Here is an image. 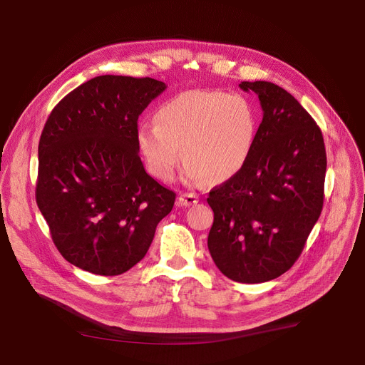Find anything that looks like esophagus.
<instances>
[{
    "mask_svg": "<svg viewBox=\"0 0 365 365\" xmlns=\"http://www.w3.org/2000/svg\"><path fill=\"white\" fill-rule=\"evenodd\" d=\"M197 201H200V196H197L196 193H181L178 197V202L184 207H190V205L196 204Z\"/></svg>",
    "mask_w": 365,
    "mask_h": 365,
    "instance_id": "esophagus-1",
    "label": "esophagus"
}]
</instances>
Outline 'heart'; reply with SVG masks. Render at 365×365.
Returning a JSON list of instances; mask_svg holds the SVG:
<instances>
[{"mask_svg": "<svg viewBox=\"0 0 365 365\" xmlns=\"http://www.w3.org/2000/svg\"><path fill=\"white\" fill-rule=\"evenodd\" d=\"M256 132V111L242 94L189 90L158 108L155 125H140L137 145L161 181L173 178L182 153L187 180L219 184L247 164Z\"/></svg>", "mask_w": 365, "mask_h": 365, "instance_id": "1", "label": "heart"}]
</instances>
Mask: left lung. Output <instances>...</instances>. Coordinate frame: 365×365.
<instances>
[{
    "mask_svg": "<svg viewBox=\"0 0 365 365\" xmlns=\"http://www.w3.org/2000/svg\"><path fill=\"white\" fill-rule=\"evenodd\" d=\"M259 96L262 123L247 164L210 190L215 219L208 251L239 283H263L300 257L323 210L326 149L322 129L282 86L242 82Z\"/></svg>",
    "mask_w": 365,
    "mask_h": 365,
    "instance_id": "8db88e82",
    "label": "left lung"
}]
</instances>
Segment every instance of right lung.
I'll return each instance as SVG.
<instances>
[{"mask_svg": "<svg viewBox=\"0 0 365 365\" xmlns=\"http://www.w3.org/2000/svg\"><path fill=\"white\" fill-rule=\"evenodd\" d=\"M165 90L150 77L97 76L54 106L38 148L36 202L65 260L97 275L137 264L175 192L146 173L138 117Z\"/></svg>", "mask_w": 365, "mask_h": 365, "instance_id": "1", "label": "right lung"}]
</instances>
